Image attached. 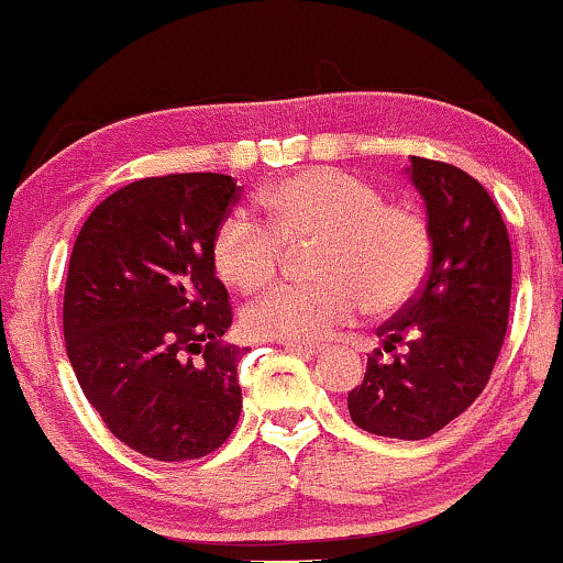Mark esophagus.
Segmentation results:
<instances>
[{
  "mask_svg": "<svg viewBox=\"0 0 563 563\" xmlns=\"http://www.w3.org/2000/svg\"><path fill=\"white\" fill-rule=\"evenodd\" d=\"M284 349H289V352L295 354H302V356H316L323 352L320 346H310V344H289V341H284Z\"/></svg>",
  "mask_w": 563,
  "mask_h": 563,
  "instance_id": "esophagus-1",
  "label": "esophagus"
}]
</instances>
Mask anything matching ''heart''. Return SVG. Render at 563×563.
Listing matches in <instances>:
<instances>
[{
    "label": "heart",
    "mask_w": 563,
    "mask_h": 563,
    "mask_svg": "<svg viewBox=\"0 0 563 563\" xmlns=\"http://www.w3.org/2000/svg\"><path fill=\"white\" fill-rule=\"evenodd\" d=\"M266 222L235 209L219 222L211 264L238 291H258L279 274L284 245L318 238L316 284H287L245 312L247 331L289 344H318L367 305L385 316L411 299L432 258L427 219L408 203L383 201L360 175L310 167L261 194Z\"/></svg>",
    "instance_id": "1"
}]
</instances>
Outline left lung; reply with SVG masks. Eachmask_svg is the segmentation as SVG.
<instances>
[{
  "instance_id": "obj_1",
  "label": "left lung",
  "mask_w": 563,
  "mask_h": 563,
  "mask_svg": "<svg viewBox=\"0 0 563 563\" xmlns=\"http://www.w3.org/2000/svg\"><path fill=\"white\" fill-rule=\"evenodd\" d=\"M406 170L427 207L432 264L419 295L377 328L393 362L369 356L349 413L369 434L427 440L486 388L507 333L512 247L476 178L427 157Z\"/></svg>"
}]
</instances>
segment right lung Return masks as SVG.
Returning a JSON list of instances; mask_svg holds the SVG:
<instances>
[{
	"label": "right lung",
	"mask_w": 563,
	"mask_h": 563,
	"mask_svg": "<svg viewBox=\"0 0 563 563\" xmlns=\"http://www.w3.org/2000/svg\"><path fill=\"white\" fill-rule=\"evenodd\" d=\"M240 186L173 173L119 188L79 230L64 289V341L79 388L113 437L180 463L228 442L243 408L224 344L228 289L211 240Z\"/></svg>",
	"instance_id": "1"
}]
</instances>
